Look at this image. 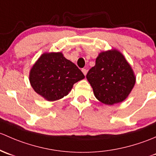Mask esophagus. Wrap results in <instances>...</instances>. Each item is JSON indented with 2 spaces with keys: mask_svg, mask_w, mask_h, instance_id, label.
Listing matches in <instances>:
<instances>
[{
  "mask_svg": "<svg viewBox=\"0 0 156 156\" xmlns=\"http://www.w3.org/2000/svg\"><path fill=\"white\" fill-rule=\"evenodd\" d=\"M82 71H83V74H84L85 76H86V73H87V70H86V68H83V69H82Z\"/></svg>",
  "mask_w": 156,
  "mask_h": 156,
  "instance_id": "34e87169",
  "label": "esophagus"
}]
</instances>
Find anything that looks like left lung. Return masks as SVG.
<instances>
[{
    "mask_svg": "<svg viewBox=\"0 0 156 156\" xmlns=\"http://www.w3.org/2000/svg\"><path fill=\"white\" fill-rule=\"evenodd\" d=\"M86 78L96 98L107 105L126 100L136 82L131 65L116 49L101 52Z\"/></svg>",
    "mask_w": 156,
    "mask_h": 156,
    "instance_id": "obj_1",
    "label": "left lung"
}]
</instances>
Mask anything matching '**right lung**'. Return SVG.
<instances>
[{
	"mask_svg": "<svg viewBox=\"0 0 156 156\" xmlns=\"http://www.w3.org/2000/svg\"><path fill=\"white\" fill-rule=\"evenodd\" d=\"M85 78L76 65L62 52H45L37 59L29 73L34 90L49 101L68 94L74 83Z\"/></svg>",
	"mask_w": 156,
	"mask_h": 156,
	"instance_id": "add662e5",
	"label": "right lung"
}]
</instances>
